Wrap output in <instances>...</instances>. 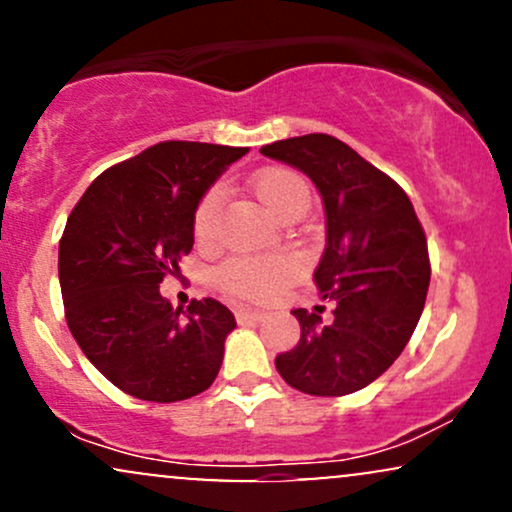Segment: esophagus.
Masks as SVG:
<instances>
[{"instance_id":"1","label":"esophagus","mask_w":512,"mask_h":512,"mask_svg":"<svg viewBox=\"0 0 512 512\" xmlns=\"http://www.w3.org/2000/svg\"><path fill=\"white\" fill-rule=\"evenodd\" d=\"M233 313H236V320H238V325H255V322L264 320V313H262V310L243 308V305H238V308L233 310Z\"/></svg>"}]
</instances>
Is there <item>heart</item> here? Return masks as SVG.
I'll use <instances>...</instances> for the list:
<instances>
[{"instance_id": "heart-1", "label": "heart", "mask_w": 512, "mask_h": 512, "mask_svg": "<svg viewBox=\"0 0 512 512\" xmlns=\"http://www.w3.org/2000/svg\"><path fill=\"white\" fill-rule=\"evenodd\" d=\"M252 192L276 219L289 214L291 209H308L310 204L308 182L296 170L289 168H267L257 173L252 180ZM221 199L219 187H211L207 195L199 199L195 219H192V231H195L199 243H209L214 238L221 214ZM301 269V257L293 255V252L262 257L243 255L223 262L216 269L214 279L216 286L226 291L228 296L248 298V301H272L301 274Z\"/></svg>"}]
</instances>
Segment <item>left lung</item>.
Returning a JSON list of instances; mask_svg holds the SVG:
<instances>
[{"mask_svg":"<svg viewBox=\"0 0 512 512\" xmlns=\"http://www.w3.org/2000/svg\"><path fill=\"white\" fill-rule=\"evenodd\" d=\"M260 151L301 170L320 192L327 238L313 279L334 301L330 325L293 310L301 339L276 356V370L305 395H351L380 378L414 334L431 281L424 228L407 192L330 134Z\"/></svg>","mask_w":512,"mask_h":512,"instance_id":"left-lung-1","label":"left lung"}]
</instances>
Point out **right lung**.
Masks as SVG:
<instances>
[{"label":"right lung","instance_id":"add662e5","mask_svg":"<svg viewBox=\"0 0 512 512\" xmlns=\"http://www.w3.org/2000/svg\"><path fill=\"white\" fill-rule=\"evenodd\" d=\"M245 154L202 142L149 146L98 175L69 214L60 240L69 332L127 395L180 402L219 375L236 317L214 298L173 308L158 286L195 245L199 199Z\"/></svg>","mask_w":512,"mask_h":512}]
</instances>
